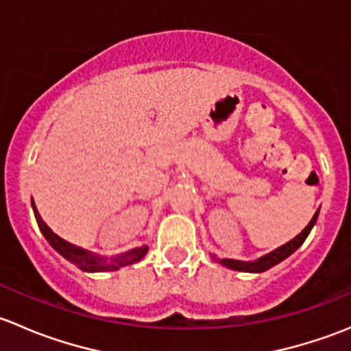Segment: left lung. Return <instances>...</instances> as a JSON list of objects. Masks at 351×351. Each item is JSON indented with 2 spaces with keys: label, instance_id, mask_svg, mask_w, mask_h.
Masks as SVG:
<instances>
[{
  "label": "left lung",
  "instance_id": "8db88e82",
  "mask_svg": "<svg viewBox=\"0 0 351 351\" xmlns=\"http://www.w3.org/2000/svg\"><path fill=\"white\" fill-rule=\"evenodd\" d=\"M317 215H319V208L316 210V214L313 215V219H311L309 224L306 226V229H304L300 234H297L295 238L292 239V241L285 243L284 246L277 247V250H274L271 253L265 254V256L258 258L256 261H239V260H229V258H222V260H217L219 263L224 265V267L231 268V270H236V271H250V274H261V271L268 270V268L275 267L277 263H280V261H284L285 258H289L290 254L293 253V251L297 250V247L300 246L304 241H306V238L309 236L311 229L314 228V224H316L317 221ZM215 260V256H214Z\"/></svg>",
  "mask_w": 351,
  "mask_h": 351
}]
</instances>
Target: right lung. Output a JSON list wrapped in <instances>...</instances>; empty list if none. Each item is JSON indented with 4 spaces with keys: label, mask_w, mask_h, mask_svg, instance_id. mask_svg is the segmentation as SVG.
I'll return each mask as SVG.
<instances>
[{
    "label": "right lung",
    "mask_w": 351,
    "mask_h": 351,
    "mask_svg": "<svg viewBox=\"0 0 351 351\" xmlns=\"http://www.w3.org/2000/svg\"><path fill=\"white\" fill-rule=\"evenodd\" d=\"M32 207H34V214H35V219H37L38 228H40L42 234H44V238L47 239L49 244H51V246L54 247V250L58 251L61 256H64L67 261H71L73 265H76V267L83 271L119 270L120 267H127V265L136 263V261H139L141 258L147 253V246H141V247H136V250L127 251V253H123V254H119V256H115V258H110V260H107V258H101V256H98V254H93V253H90V251L83 250V247L74 246V244L67 243L62 238H59L58 234H54V232L51 231V228H49V226L42 221V217H40V214L37 212L35 204H32Z\"/></svg>",
    "instance_id": "add662e5"
}]
</instances>
